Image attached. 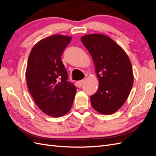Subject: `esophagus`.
I'll return each mask as SVG.
<instances>
[{
	"label": "esophagus",
	"mask_w": 156,
	"mask_h": 156,
	"mask_svg": "<svg viewBox=\"0 0 156 156\" xmlns=\"http://www.w3.org/2000/svg\"><path fill=\"white\" fill-rule=\"evenodd\" d=\"M84 83V80H81V81H79L76 82V84L78 87H81L82 86V84Z\"/></svg>",
	"instance_id": "1"
}]
</instances>
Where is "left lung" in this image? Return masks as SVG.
Returning <instances> with one entry per match:
<instances>
[{
    "label": "left lung",
    "instance_id": "left-lung-1",
    "mask_svg": "<svg viewBox=\"0 0 156 156\" xmlns=\"http://www.w3.org/2000/svg\"><path fill=\"white\" fill-rule=\"evenodd\" d=\"M81 40L93 59L100 84L90 96L92 106L101 114H112L124 105L133 87L130 60L124 50L105 35L87 34Z\"/></svg>",
    "mask_w": 156,
    "mask_h": 156
}]
</instances>
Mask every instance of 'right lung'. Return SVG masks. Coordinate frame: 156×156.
Wrapping results in <instances>:
<instances>
[{
	"label": "right lung",
	"instance_id": "obj_1",
	"mask_svg": "<svg viewBox=\"0 0 156 156\" xmlns=\"http://www.w3.org/2000/svg\"><path fill=\"white\" fill-rule=\"evenodd\" d=\"M72 37L55 34L33 47L28 59L26 79L34 102L47 115L60 117L72 108L76 87L68 81L61 56Z\"/></svg>",
	"mask_w": 156,
	"mask_h": 156
}]
</instances>
